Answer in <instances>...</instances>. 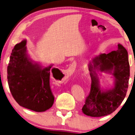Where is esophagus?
<instances>
[{
  "label": "esophagus",
  "instance_id": "obj_1",
  "mask_svg": "<svg viewBox=\"0 0 135 135\" xmlns=\"http://www.w3.org/2000/svg\"><path fill=\"white\" fill-rule=\"evenodd\" d=\"M75 68H76V63L75 62H73L71 65H70V67L69 68V70H68V72H74L75 71Z\"/></svg>",
  "mask_w": 135,
  "mask_h": 135
}]
</instances>
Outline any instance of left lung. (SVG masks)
<instances>
[{
  "mask_svg": "<svg viewBox=\"0 0 135 135\" xmlns=\"http://www.w3.org/2000/svg\"><path fill=\"white\" fill-rule=\"evenodd\" d=\"M91 77V91L82 107V112L91 117H101L111 114L119 107L125 98L128 88L130 66L128 53L122 44L116 51L100 54L88 65ZM112 74L114 86L101 89L96 70Z\"/></svg>",
  "mask_w": 135,
  "mask_h": 135,
  "instance_id": "1",
  "label": "left lung"
}]
</instances>
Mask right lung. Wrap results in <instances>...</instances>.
Returning <instances> with one entry per match:
<instances>
[{"instance_id":"1","label":"right lung","mask_w":135,"mask_h":135,"mask_svg":"<svg viewBox=\"0 0 135 135\" xmlns=\"http://www.w3.org/2000/svg\"><path fill=\"white\" fill-rule=\"evenodd\" d=\"M26 43L27 40H22L12 51L7 69L9 89L19 105L34 112H43L54 103L50 86V70L53 65L43 67L31 59Z\"/></svg>"}]
</instances>
